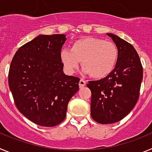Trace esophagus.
Segmentation results:
<instances>
[{
    "label": "esophagus",
    "mask_w": 152,
    "mask_h": 152,
    "mask_svg": "<svg viewBox=\"0 0 152 152\" xmlns=\"http://www.w3.org/2000/svg\"><path fill=\"white\" fill-rule=\"evenodd\" d=\"M85 85H86L85 80H83V79H80V81H79V88H83V87H84Z\"/></svg>",
    "instance_id": "esophagus-1"
}]
</instances>
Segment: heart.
I'll list each match as a JSON object with an SVG mask.
<instances>
[{"instance_id": "heart-1", "label": "heart", "mask_w": 152, "mask_h": 152, "mask_svg": "<svg viewBox=\"0 0 152 152\" xmlns=\"http://www.w3.org/2000/svg\"><path fill=\"white\" fill-rule=\"evenodd\" d=\"M60 58L68 74L75 73L82 61L84 74L101 79L107 77L116 67L118 50L112 42L88 37L75 42L72 50L63 49Z\"/></svg>"}]
</instances>
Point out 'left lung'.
<instances>
[{"label": "left lung", "mask_w": 152, "mask_h": 152, "mask_svg": "<svg viewBox=\"0 0 152 152\" xmlns=\"http://www.w3.org/2000/svg\"><path fill=\"white\" fill-rule=\"evenodd\" d=\"M116 44L118 60L107 77L87 84L91 91V113L100 124L119 122L134 108L139 96L143 69L136 50L128 42L107 33Z\"/></svg>", "instance_id": "1"}]
</instances>
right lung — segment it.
I'll use <instances>...</instances> for the list:
<instances>
[{
  "mask_svg": "<svg viewBox=\"0 0 152 152\" xmlns=\"http://www.w3.org/2000/svg\"><path fill=\"white\" fill-rule=\"evenodd\" d=\"M64 34L39 35L21 46L10 63L8 83L18 110L33 123L52 127L66 116L80 79L65 75L60 58Z\"/></svg>",
  "mask_w": 152,
  "mask_h": 152,
  "instance_id": "add662e5",
  "label": "right lung"
}]
</instances>
